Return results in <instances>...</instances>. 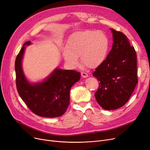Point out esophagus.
<instances>
[{
  "mask_svg": "<svg viewBox=\"0 0 150 150\" xmlns=\"http://www.w3.org/2000/svg\"><path fill=\"white\" fill-rule=\"evenodd\" d=\"M81 76H82V77L83 78H86V77H87L88 76V75L87 73H83V72L81 73Z\"/></svg>",
  "mask_w": 150,
  "mask_h": 150,
  "instance_id": "obj_1",
  "label": "esophagus"
}]
</instances>
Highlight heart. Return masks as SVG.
<instances>
[{
  "mask_svg": "<svg viewBox=\"0 0 150 150\" xmlns=\"http://www.w3.org/2000/svg\"><path fill=\"white\" fill-rule=\"evenodd\" d=\"M109 41L102 31L84 30L71 34L62 52L65 62L72 68L79 65L81 57L83 65L96 68L104 62L108 55Z\"/></svg>",
  "mask_w": 150,
  "mask_h": 150,
  "instance_id": "b5f03b06",
  "label": "heart"
}]
</instances>
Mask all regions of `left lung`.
Listing matches in <instances>:
<instances>
[{
  "mask_svg": "<svg viewBox=\"0 0 150 150\" xmlns=\"http://www.w3.org/2000/svg\"><path fill=\"white\" fill-rule=\"evenodd\" d=\"M113 45L106 59L93 76L99 81L95 96L105 110L122 108L130 98L137 83V56L123 33L110 28Z\"/></svg>",
  "mask_w": 150,
  "mask_h": 150,
  "instance_id": "1",
  "label": "left lung"
}]
</instances>
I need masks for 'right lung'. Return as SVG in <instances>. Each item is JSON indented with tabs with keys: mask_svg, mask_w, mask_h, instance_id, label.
Listing matches in <instances>:
<instances>
[{
	"mask_svg": "<svg viewBox=\"0 0 150 150\" xmlns=\"http://www.w3.org/2000/svg\"><path fill=\"white\" fill-rule=\"evenodd\" d=\"M30 45L31 41L25 42L15 60L18 93L28 108L36 115L49 118L60 117L68 108L70 89L80 80L81 73L57 67L42 81L31 82L27 79L23 69L25 46Z\"/></svg>",
	"mask_w": 150,
	"mask_h": 150,
	"instance_id": "1",
	"label": "right lung"
}]
</instances>
